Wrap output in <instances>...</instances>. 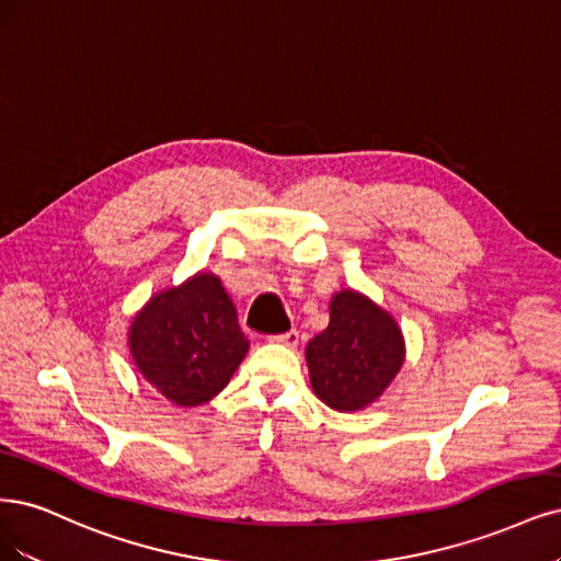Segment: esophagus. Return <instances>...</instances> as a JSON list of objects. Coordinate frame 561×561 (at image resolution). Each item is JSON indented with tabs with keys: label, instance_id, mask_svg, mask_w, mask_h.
<instances>
[{
	"label": "esophagus",
	"instance_id": "obj_1",
	"mask_svg": "<svg viewBox=\"0 0 561 561\" xmlns=\"http://www.w3.org/2000/svg\"><path fill=\"white\" fill-rule=\"evenodd\" d=\"M274 343H280V345H287V347H295L299 343V332L297 330H289L285 334H276L272 336Z\"/></svg>",
	"mask_w": 561,
	"mask_h": 561
}]
</instances>
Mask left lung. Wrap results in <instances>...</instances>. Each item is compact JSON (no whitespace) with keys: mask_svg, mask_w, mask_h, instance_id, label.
I'll return each mask as SVG.
<instances>
[{"mask_svg":"<svg viewBox=\"0 0 561 561\" xmlns=\"http://www.w3.org/2000/svg\"><path fill=\"white\" fill-rule=\"evenodd\" d=\"M403 357L397 320L355 289L332 297L330 324L306 345L316 397L341 413L374 403L399 374Z\"/></svg>","mask_w":561,"mask_h":561,"instance_id":"1","label":"left lung"}]
</instances>
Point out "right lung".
Instances as JSON below:
<instances>
[{
  "label": "right lung",
  "instance_id": "obj_1",
  "mask_svg": "<svg viewBox=\"0 0 561 561\" xmlns=\"http://www.w3.org/2000/svg\"><path fill=\"white\" fill-rule=\"evenodd\" d=\"M127 341L139 374L185 409L222 392L250 347L222 280L206 272L150 297Z\"/></svg>",
  "mask_w": 561,
  "mask_h": 561
}]
</instances>
